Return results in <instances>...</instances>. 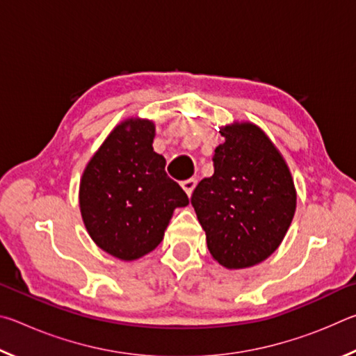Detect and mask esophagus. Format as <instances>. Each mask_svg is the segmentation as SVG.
Here are the masks:
<instances>
[{"label": "esophagus", "mask_w": 356, "mask_h": 356, "mask_svg": "<svg viewBox=\"0 0 356 356\" xmlns=\"http://www.w3.org/2000/svg\"><path fill=\"white\" fill-rule=\"evenodd\" d=\"M196 184H197V179H195V177H191V179H186V180H184L182 184V188L185 190V193L188 196H191V193H193V190H195V186H196Z\"/></svg>", "instance_id": "esophagus-1"}]
</instances>
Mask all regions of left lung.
Returning a JSON list of instances; mask_svg holds the SVG:
<instances>
[{
    "label": "left lung",
    "mask_w": 356,
    "mask_h": 356,
    "mask_svg": "<svg viewBox=\"0 0 356 356\" xmlns=\"http://www.w3.org/2000/svg\"><path fill=\"white\" fill-rule=\"evenodd\" d=\"M220 134L225 143L215 149L213 176L197 184L191 206L215 261L246 268L281 245L297 191L286 160L257 125L234 122Z\"/></svg>",
    "instance_id": "8db88e82"
}]
</instances>
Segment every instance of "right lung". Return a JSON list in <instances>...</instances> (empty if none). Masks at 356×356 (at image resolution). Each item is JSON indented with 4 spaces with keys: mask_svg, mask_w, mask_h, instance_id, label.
<instances>
[{
    "mask_svg": "<svg viewBox=\"0 0 356 356\" xmlns=\"http://www.w3.org/2000/svg\"><path fill=\"white\" fill-rule=\"evenodd\" d=\"M152 120L130 118L114 127L89 160L80 182L83 222L95 245L120 261L155 250L176 207L188 196L168 177L152 143Z\"/></svg>",
    "mask_w": 356,
    "mask_h": 356,
    "instance_id": "1",
    "label": "right lung"
}]
</instances>
